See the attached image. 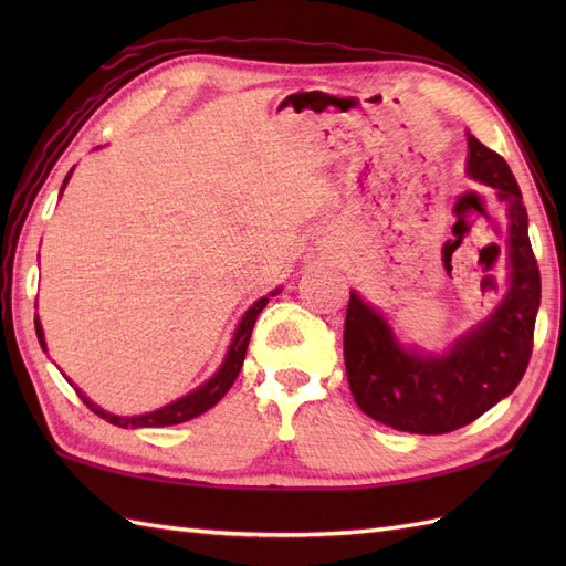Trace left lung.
<instances>
[{
	"label": "left lung",
	"mask_w": 566,
	"mask_h": 566,
	"mask_svg": "<svg viewBox=\"0 0 566 566\" xmlns=\"http://www.w3.org/2000/svg\"><path fill=\"white\" fill-rule=\"evenodd\" d=\"M467 175L491 189L509 219V292L484 323L444 355L403 347L379 311L350 292L345 371L353 399L379 423L442 436L472 423L518 387L533 353L539 270L527 238V211L509 163L467 134Z\"/></svg>",
	"instance_id": "left-lung-1"
}]
</instances>
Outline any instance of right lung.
<instances>
[{"mask_svg":"<svg viewBox=\"0 0 566 566\" xmlns=\"http://www.w3.org/2000/svg\"><path fill=\"white\" fill-rule=\"evenodd\" d=\"M70 175H72V170L67 172L63 187L67 185ZM60 191H63V189H60ZM274 294H276V292H272L270 296H274ZM270 296L258 298V302L245 311V316L240 318L238 328H235V335H233V340H231V347H228L226 359L221 363L219 371H216V375H213L211 379L203 381L199 389H195V391H189L187 396H182V399H177V401H172V403H167V406L158 408V411L143 413V416H114V413H109V411H104V408L94 406V403L87 399V396H84V394L77 389L80 399H82L84 403H87V406L92 408V411L97 413L99 418H104L106 423L118 426V428H163V426H177V423H185V420H191V418H197V416H201V413H207L209 408L219 403V401L223 399V396H226V391L233 387L238 371H240V367H243V359H245V353H248V343H250V335H252V326H255L260 311H262L264 306H268ZM33 323H35V335H39V343H41V347L45 350V338H43V328H41L39 316H35Z\"/></svg>","mask_w":566,"mask_h":566,"instance_id":"1","label":"right lung"}]
</instances>
